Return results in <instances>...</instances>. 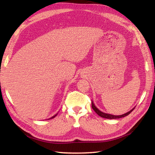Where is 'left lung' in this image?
<instances>
[{
  "mask_svg": "<svg viewBox=\"0 0 155 155\" xmlns=\"http://www.w3.org/2000/svg\"><path fill=\"white\" fill-rule=\"evenodd\" d=\"M91 107H92V109H94V111H95L97 114L100 116L102 117H104V118H107V119H117V118H121V117H124L125 116H127L128 114H130L131 112L133 109L135 108H133V109H131L130 111H129L127 113H126V114L121 115H111V114H105V113H103L100 111L99 109H98V108L94 105V104L93 102H91Z\"/></svg>",
  "mask_w": 155,
  "mask_h": 155,
  "instance_id": "1",
  "label": "left lung"
}]
</instances>
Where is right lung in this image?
<instances>
[{
  "mask_svg": "<svg viewBox=\"0 0 155 155\" xmlns=\"http://www.w3.org/2000/svg\"><path fill=\"white\" fill-rule=\"evenodd\" d=\"M56 115H57V114H56V115H54V116H52V117H51V118H50V119H52V118H54V117H55V116H56Z\"/></svg>",
  "mask_w": 155,
  "mask_h": 155,
  "instance_id": "1",
  "label": "right lung"
}]
</instances>
